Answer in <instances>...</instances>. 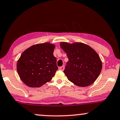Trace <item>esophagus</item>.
Listing matches in <instances>:
<instances>
[{
  "label": "esophagus",
  "mask_w": 120,
  "mask_h": 120,
  "mask_svg": "<svg viewBox=\"0 0 120 120\" xmlns=\"http://www.w3.org/2000/svg\"><path fill=\"white\" fill-rule=\"evenodd\" d=\"M59 69H60V70H62V71H63L64 69V66H62V67L59 68Z\"/></svg>",
  "instance_id": "esophagus-1"
}]
</instances>
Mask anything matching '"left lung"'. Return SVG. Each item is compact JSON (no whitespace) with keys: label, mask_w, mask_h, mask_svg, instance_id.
<instances>
[{"label":"left lung","mask_w":120,"mask_h":120,"mask_svg":"<svg viewBox=\"0 0 120 120\" xmlns=\"http://www.w3.org/2000/svg\"><path fill=\"white\" fill-rule=\"evenodd\" d=\"M60 46L69 59L64 70L68 79L82 87L93 84L102 68V61L96 52L82 43L61 42Z\"/></svg>","instance_id":"obj_1"}]
</instances>
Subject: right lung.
<instances>
[{"mask_svg":"<svg viewBox=\"0 0 120 120\" xmlns=\"http://www.w3.org/2000/svg\"><path fill=\"white\" fill-rule=\"evenodd\" d=\"M55 45L50 43L37 44L25 50L17 64L21 80L28 86L38 88L51 80L58 70L53 55Z\"/></svg>","mask_w":120,"mask_h":120,"instance_id":"obj_1","label":"right lung"}]
</instances>
